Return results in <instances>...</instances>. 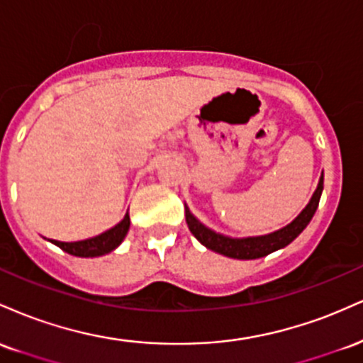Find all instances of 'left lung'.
Masks as SVG:
<instances>
[{
  "instance_id": "obj_1",
  "label": "left lung",
  "mask_w": 363,
  "mask_h": 363,
  "mask_svg": "<svg viewBox=\"0 0 363 363\" xmlns=\"http://www.w3.org/2000/svg\"><path fill=\"white\" fill-rule=\"evenodd\" d=\"M323 182L324 176H320L318 189L312 194L309 205L301 211V215L294 220V222L280 228V230L272 232L268 235H257V237H242V239H232V237L216 234L199 222L196 216L191 213L189 208L186 206V223L189 227L191 234L199 240L205 247L210 251L223 254L227 257H234V259H257V257H264L278 249L289 245L295 237L309 225V222L318 210L320 193H323Z\"/></svg>"
}]
</instances>
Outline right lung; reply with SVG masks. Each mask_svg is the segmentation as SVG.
<instances>
[{"instance_id": "obj_1", "label": "right lung", "mask_w": 363, "mask_h": 363, "mask_svg": "<svg viewBox=\"0 0 363 363\" xmlns=\"http://www.w3.org/2000/svg\"><path fill=\"white\" fill-rule=\"evenodd\" d=\"M129 230V215H124V218L116 225V227L109 228L104 234L91 237V239L78 240V242H60V240H51L62 251L72 254V256L78 257H97L104 256V254L114 251L118 245L123 242Z\"/></svg>"}]
</instances>
